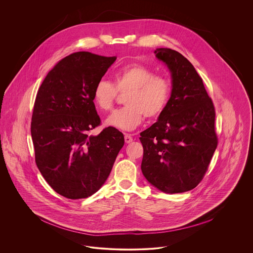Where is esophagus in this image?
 <instances>
[{"instance_id":"obj_1","label":"esophagus","mask_w":253,"mask_h":253,"mask_svg":"<svg viewBox=\"0 0 253 253\" xmlns=\"http://www.w3.org/2000/svg\"><path fill=\"white\" fill-rule=\"evenodd\" d=\"M124 139H125V142L126 143H131L132 141V137L130 135V134H128V133H125L124 134Z\"/></svg>"}]
</instances>
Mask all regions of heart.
<instances>
[{
	"instance_id": "obj_1",
	"label": "heart",
	"mask_w": 253,
	"mask_h": 253,
	"mask_svg": "<svg viewBox=\"0 0 253 253\" xmlns=\"http://www.w3.org/2000/svg\"><path fill=\"white\" fill-rule=\"evenodd\" d=\"M118 92L127 93L125 107L115 111L105 121L110 127L122 131H132L143 121V117L154 119L167 107L171 84L167 78L157 76L141 64L123 67L114 74V85L99 81L93 91L96 106L103 111L113 108Z\"/></svg>"
}]
</instances>
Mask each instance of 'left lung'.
Returning <instances> with one entry per match:
<instances>
[{
  "label": "left lung",
  "instance_id": "8db88e82",
  "mask_svg": "<svg viewBox=\"0 0 253 253\" xmlns=\"http://www.w3.org/2000/svg\"><path fill=\"white\" fill-rule=\"evenodd\" d=\"M155 54L170 72L171 93L157 122L140 132L141 170L159 191L185 193L203 179L216 149L215 110L189 60L172 49L157 48Z\"/></svg>",
  "mask_w": 253,
  "mask_h": 253
}]
</instances>
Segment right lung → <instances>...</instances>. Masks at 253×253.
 Instances as JSON below:
<instances>
[{"mask_svg": "<svg viewBox=\"0 0 253 253\" xmlns=\"http://www.w3.org/2000/svg\"><path fill=\"white\" fill-rule=\"evenodd\" d=\"M117 57L76 52L60 60L40 86L31 135L37 166L50 187L69 199L96 193L124 145L123 133L100 124L93 91Z\"/></svg>", "mask_w": 253, "mask_h": 253, "instance_id": "1", "label": "right lung"}]
</instances>
